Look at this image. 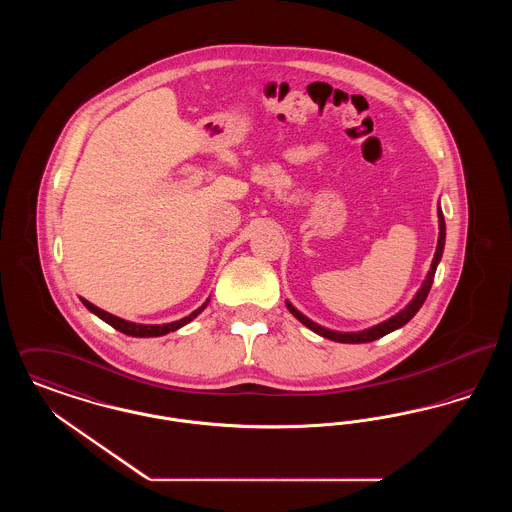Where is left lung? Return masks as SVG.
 Returning <instances> with one entry per match:
<instances>
[{
    "label": "left lung",
    "mask_w": 512,
    "mask_h": 512,
    "mask_svg": "<svg viewBox=\"0 0 512 512\" xmlns=\"http://www.w3.org/2000/svg\"><path fill=\"white\" fill-rule=\"evenodd\" d=\"M439 217V238H438V247H436V255H434V261H432V267H430V272H428V276H426V280H424V284H422V288L418 290V293L414 295L413 301L401 311V313H397L395 317H391L390 320H386V322H382V324H378V326H372V328H368V330H363V332H351V334H341V332H334V330H326V328H322V326H318L315 324L313 320H309V318L305 317V315H301L295 307H293L290 301H286V307H288V311L292 313L293 317L297 318L299 322H303L307 328H311L313 332H317L318 336H322V338H328V340L341 341V343H366V341H374L378 340V338H382V336H386V334H390L393 330H397V328H401L403 324H407L411 318L418 313V309L422 307V303L426 301V297H428V293H430V288H432V282H434V274H436V268H438L439 259H441V253H443V245H445V220H443V215H441V209L438 211Z\"/></svg>",
    "instance_id": "8db88e82"
}]
</instances>
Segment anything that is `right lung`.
Returning a JSON list of instances; mask_svg holds the SVG:
<instances>
[{"label":"right lung","instance_id":"add662e5","mask_svg":"<svg viewBox=\"0 0 512 512\" xmlns=\"http://www.w3.org/2000/svg\"><path fill=\"white\" fill-rule=\"evenodd\" d=\"M82 299V297H80ZM82 303L86 305V309L88 311H92L94 315H98L101 320H105L107 324H111L115 330H119L122 334H126V336H134V338H153V336H165V334H169V332H174V330H178V328H182L184 324H188V322H192L205 307H207V303H209V299L194 311L190 317L180 318V320H176V322H171V324H134V322H128V320H122V318L115 317V315H111V313H107V311H103V309H99L96 305H92L90 301H86V299H82Z\"/></svg>","mask_w":512,"mask_h":512}]
</instances>
